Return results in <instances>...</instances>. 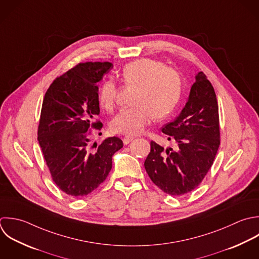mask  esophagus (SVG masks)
Returning <instances> with one entry per match:
<instances>
[{
	"instance_id": "obj_1",
	"label": "esophagus",
	"mask_w": 259,
	"mask_h": 259,
	"mask_svg": "<svg viewBox=\"0 0 259 259\" xmlns=\"http://www.w3.org/2000/svg\"><path fill=\"white\" fill-rule=\"evenodd\" d=\"M132 140H133V137H131V136H125V137L123 138V143H124L125 145H127V144H129Z\"/></svg>"
}]
</instances>
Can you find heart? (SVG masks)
I'll list each match as a JSON object with an SVG mask.
<instances>
[{
  "label": "heart",
  "mask_w": 259,
  "mask_h": 259,
  "mask_svg": "<svg viewBox=\"0 0 259 259\" xmlns=\"http://www.w3.org/2000/svg\"><path fill=\"white\" fill-rule=\"evenodd\" d=\"M127 85H136L132 108L121 110L111 121L114 133L137 135L150 122L152 117L162 120L177 109L183 92L180 73L157 60L143 58L127 63L121 72ZM118 96L114 80L104 81L99 91V105L105 111H112Z\"/></svg>",
  "instance_id": "b5f03b06"
}]
</instances>
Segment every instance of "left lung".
Masks as SVG:
<instances>
[{"instance_id": "obj_1", "label": "left lung", "mask_w": 259, "mask_h": 259, "mask_svg": "<svg viewBox=\"0 0 259 259\" xmlns=\"http://www.w3.org/2000/svg\"><path fill=\"white\" fill-rule=\"evenodd\" d=\"M180 115L161 131L177 149L150 142L144 166L151 181L164 193L182 196L195 190L211 168L220 145L216 94L204 72L196 75Z\"/></svg>"}]
</instances>
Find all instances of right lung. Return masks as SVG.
Segmentation results:
<instances>
[{
    "label": "right lung",
    "mask_w": 259,
    "mask_h": 259,
    "mask_svg": "<svg viewBox=\"0 0 259 259\" xmlns=\"http://www.w3.org/2000/svg\"><path fill=\"white\" fill-rule=\"evenodd\" d=\"M112 67L111 62L78 63L50 84L42 103L38 142L53 182L72 198L96 190L123 147L118 137L106 138L96 151L89 147L88 131L103 127L95 122L100 114L97 83Z\"/></svg>",
    "instance_id": "add662e5"
}]
</instances>
